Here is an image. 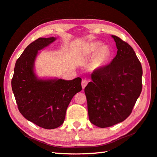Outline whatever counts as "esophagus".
<instances>
[{
	"label": "esophagus",
	"mask_w": 157,
	"mask_h": 157,
	"mask_svg": "<svg viewBox=\"0 0 157 157\" xmlns=\"http://www.w3.org/2000/svg\"><path fill=\"white\" fill-rule=\"evenodd\" d=\"M88 82L87 80H86V79H83V80L82 81V86L83 89L85 88L86 85L88 84Z\"/></svg>",
	"instance_id": "1"
}]
</instances>
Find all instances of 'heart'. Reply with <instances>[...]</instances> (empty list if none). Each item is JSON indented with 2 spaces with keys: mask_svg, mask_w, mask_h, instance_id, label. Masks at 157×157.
<instances>
[{
  "mask_svg": "<svg viewBox=\"0 0 157 157\" xmlns=\"http://www.w3.org/2000/svg\"><path fill=\"white\" fill-rule=\"evenodd\" d=\"M94 54L91 60L90 68L96 70L102 68L110 57V51L106 46H102L98 41L92 42L85 45L82 49L81 55L84 59H89Z\"/></svg>",
  "mask_w": 157,
  "mask_h": 157,
  "instance_id": "obj_1",
  "label": "heart"
}]
</instances>
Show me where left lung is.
<instances>
[{
  "mask_svg": "<svg viewBox=\"0 0 157 157\" xmlns=\"http://www.w3.org/2000/svg\"><path fill=\"white\" fill-rule=\"evenodd\" d=\"M111 37L117 48L115 57L92 73L84 89L90 121L101 128L128 118L142 87V65L134 49L117 36Z\"/></svg>",
  "mask_w": 157,
  "mask_h": 157,
  "instance_id": "1",
  "label": "left lung"
}]
</instances>
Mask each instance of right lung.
<instances>
[{
	"label": "right lung",
	"mask_w": 157,
	"mask_h": 157,
	"mask_svg": "<svg viewBox=\"0 0 157 157\" xmlns=\"http://www.w3.org/2000/svg\"><path fill=\"white\" fill-rule=\"evenodd\" d=\"M56 39L40 38L28 45L15 63L11 81L19 112L28 121L47 129L63 124L72 98L82 90L80 78L72 80L42 79L35 73L39 51Z\"/></svg>",
	"instance_id": "add662e5"
}]
</instances>
